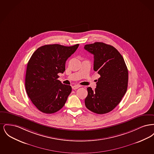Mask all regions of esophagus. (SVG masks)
<instances>
[{"label": "esophagus", "mask_w": 154, "mask_h": 154, "mask_svg": "<svg viewBox=\"0 0 154 154\" xmlns=\"http://www.w3.org/2000/svg\"><path fill=\"white\" fill-rule=\"evenodd\" d=\"M80 85H75L73 86L72 88L75 90V89H78V88H80Z\"/></svg>", "instance_id": "1"}]
</instances>
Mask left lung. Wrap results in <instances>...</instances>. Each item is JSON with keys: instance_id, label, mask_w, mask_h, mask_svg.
Masks as SVG:
<instances>
[{"instance_id": "obj_1", "label": "left lung", "mask_w": 154, "mask_h": 154, "mask_svg": "<svg viewBox=\"0 0 154 154\" xmlns=\"http://www.w3.org/2000/svg\"><path fill=\"white\" fill-rule=\"evenodd\" d=\"M84 49L94 55V70L100 75L94 91L87 88L85 106L98 114L109 112L127 91L128 70L124 59L116 48L102 42L87 44Z\"/></svg>"}]
</instances>
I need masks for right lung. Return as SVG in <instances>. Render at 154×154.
I'll return each instance as SVG.
<instances>
[{"instance_id":"right-lung-1","label":"right lung","mask_w":154,"mask_h":154,"mask_svg":"<svg viewBox=\"0 0 154 154\" xmlns=\"http://www.w3.org/2000/svg\"><path fill=\"white\" fill-rule=\"evenodd\" d=\"M79 45H45L30 57L26 67L25 88L30 100L40 111L54 113L65 105L72 87L58 80V73H63L66 60Z\"/></svg>"}]
</instances>
